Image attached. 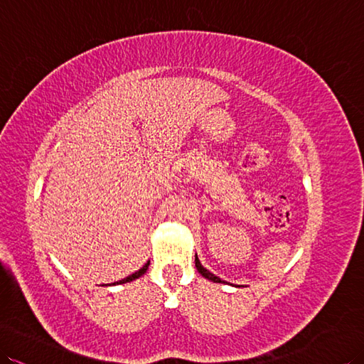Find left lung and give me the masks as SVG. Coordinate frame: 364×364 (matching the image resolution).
<instances>
[{
    "instance_id": "1",
    "label": "left lung",
    "mask_w": 364,
    "mask_h": 364,
    "mask_svg": "<svg viewBox=\"0 0 364 364\" xmlns=\"http://www.w3.org/2000/svg\"><path fill=\"white\" fill-rule=\"evenodd\" d=\"M194 264H196V269H198V272L202 274L203 278H207V279H210V281H213V282H224L223 279L215 277V274H213L211 272H208L205 267H203V265H202L200 261H199V258H198V255L194 256Z\"/></svg>"
}]
</instances>
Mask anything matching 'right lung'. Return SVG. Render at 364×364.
<instances>
[{"label": "right lung", "instance_id": "add662e5", "mask_svg": "<svg viewBox=\"0 0 364 364\" xmlns=\"http://www.w3.org/2000/svg\"><path fill=\"white\" fill-rule=\"evenodd\" d=\"M148 265H149V262H146L144 267H141L140 270H137L136 273H132V274H129L128 278H125V279H122V281H117V282H114L112 286H115V284H125V282H131V281H134V279H137V278H140L141 274H145L146 273V270H148Z\"/></svg>", "mask_w": 364, "mask_h": 364}]
</instances>
